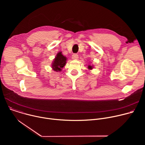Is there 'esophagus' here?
Wrapping results in <instances>:
<instances>
[{"label": "esophagus", "mask_w": 145, "mask_h": 145, "mask_svg": "<svg viewBox=\"0 0 145 145\" xmlns=\"http://www.w3.org/2000/svg\"><path fill=\"white\" fill-rule=\"evenodd\" d=\"M78 54H73L72 55V58H73V59H78Z\"/></svg>", "instance_id": "obj_1"}]
</instances>
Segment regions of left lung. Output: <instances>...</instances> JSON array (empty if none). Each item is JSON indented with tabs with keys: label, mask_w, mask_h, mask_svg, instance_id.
I'll return each instance as SVG.
<instances>
[{
	"label": "left lung",
	"mask_w": 145,
	"mask_h": 145,
	"mask_svg": "<svg viewBox=\"0 0 145 145\" xmlns=\"http://www.w3.org/2000/svg\"><path fill=\"white\" fill-rule=\"evenodd\" d=\"M88 68L89 69H92L93 68V66H91V65H89V66L88 67Z\"/></svg>",
	"instance_id": "1"
}]
</instances>
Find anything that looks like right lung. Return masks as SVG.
<instances>
[{
    "instance_id": "right-lung-1",
    "label": "right lung",
    "mask_w": 145,
    "mask_h": 145,
    "mask_svg": "<svg viewBox=\"0 0 145 145\" xmlns=\"http://www.w3.org/2000/svg\"><path fill=\"white\" fill-rule=\"evenodd\" d=\"M66 61L67 57L62 54L61 52H59L54 59L52 65V68L54 71L59 72L61 71L62 68L65 65V64L67 63Z\"/></svg>"
}]
</instances>
